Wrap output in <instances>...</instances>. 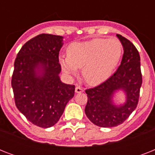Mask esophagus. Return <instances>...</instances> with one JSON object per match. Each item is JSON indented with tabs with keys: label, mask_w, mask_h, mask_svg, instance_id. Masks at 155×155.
<instances>
[{
	"label": "esophagus",
	"mask_w": 155,
	"mask_h": 155,
	"mask_svg": "<svg viewBox=\"0 0 155 155\" xmlns=\"http://www.w3.org/2000/svg\"><path fill=\"white\" fill-rule=\"evenodd\" d=\"M84 92L83 87H80V86H77V87H75V92H76V93H81V92Z\"/></svg>",
	"instance_id": "obj_1"
}]
</instances>
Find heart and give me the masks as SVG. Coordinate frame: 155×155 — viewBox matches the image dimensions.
Listing matches in <instances>:
<instances>
[{
  "label": "heart",
  "instance_id": "obj_1",
  "mask_svg": "<svg viewBox=\"0 0 155 155\" xmlns=\"http://www.w3.org/2000/svg\"><path fill=\"white\" fill-rule=\"evenodd\" d=\"M122 46L117 38H94L73 42L68 46L67 56L60 57L61 68L66 74L75 75L82 68V76L92 86L108 80L122 55Z\"/></svg>",
  "mask_w": 155,
  "mask_h": 155
}]
</instances>
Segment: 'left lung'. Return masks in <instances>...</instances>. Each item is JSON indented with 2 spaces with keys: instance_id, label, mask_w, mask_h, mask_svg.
Listing matches in <instances>:
<instances>
[{
  "instance_id": "left-lung-1",
  "label": "left lung",
  "mask_w": 155,
  "mask_h": 155,
  "mask_svg": "<svg viewBox=\"0 0 155 155\" xmlns=\"http://www.w3.org/2000/svg\"><path fill=\"white\" fill-rule=\"evenodd\" d=\"M124 49L122 60L111 77L93 88L85 91L87 102L85 113L94 125L100 127H115L122 124L137 108L142 84L138 51L130 40L117 35ZM117 90L127 95L124 105L117 106L112 97Z\"/></svg>"
}]
</instances>
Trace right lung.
Returning a JSON list of instances; mask_svg holds the SVG:
<instances>
[{
    "instance_id": "add662e5",
    "label": "right lung",
    "mask_w": 155,
    "mask_h": 155,
    "mask_svg": "<svg viewBox=\"0 0 155 155\" xmlns=\"http://www.w3.org/2000/svg\"><path fill=\"white\" fill-rule=\"evenodd\" d=\"M63 37L42 34L26 42L14 62L11 84L15 104L29 121L42 128L55 125L75 85L62 83L58 54Z\"/></svg>"
}]
</instances>
